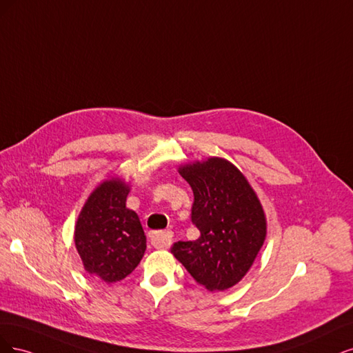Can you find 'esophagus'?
<instances>
[{
  "mask_svg": "<svg viewBox=\"0 0 353 353\" xmlns=\"http://www.w3.org/2000/svg\"><path fill=\"white\" fill-rule=\"evenodd\" d=\"M172 239H173V233L170 230L165 232H151L150 233V241L151 245L157 249H164L167 248L170 243H172Z\"/></svg>",
  "mask_w": 353,
  "mask_h": 353,
  "instance_id": "34e87169",
  "label": "esophagus"
}]
</instances>
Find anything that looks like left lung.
Segmentation results:
<instances>
[{
	"label": "left lung",
	"mask_w": 353,
	"mask_h": 353,
	"mask_svg": "<svg viewBox=\"0 0 353 353\" xmlns=\"http://www.w3.org/2000/svg\"><path fill=\"white\" fill-rule=\"evenodd\" d=\"M193 190L192 224L201 236L174 242L173 255L208 290L241 281L265 239L263 207L248 180L229 161L210 158L180 168Z\"/></svg>",
	"instance_id": "1"
}]
</instances>
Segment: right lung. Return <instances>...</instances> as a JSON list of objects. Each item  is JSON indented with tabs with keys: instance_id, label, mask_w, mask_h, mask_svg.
<instances>
[{
	"instance_id": "right-lung-1",
	"label": "right lung",
	"mask_w": 353,
	"mask_h": 353,
	"mask_svg": "<svg viewBox=\"0 0 353 353\" xmlns=\"http://www.w3.org/2000/svg\"><path fill=\"white\" fill-rule=\"evenodd\" d=\"M128 193L123 181H104L86 201L74 229L85 270L107 283L128 277L146 249L138 214L126 208Z\"/></svg>"
}]
</instances>
